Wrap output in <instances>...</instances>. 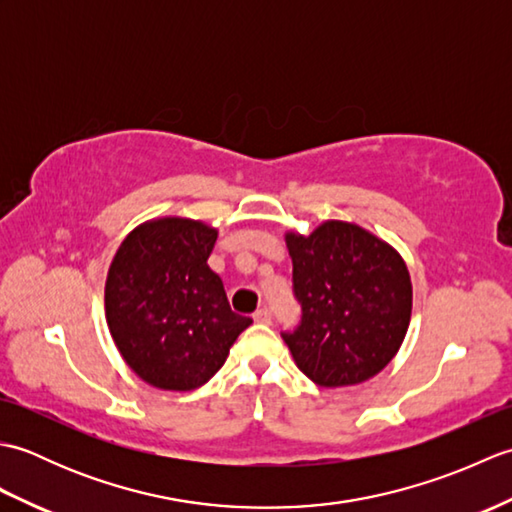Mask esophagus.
Instances as JSON below:
<instances>
[{
	"label": "esophagus",
	"mask_w": 512,
	"mask_h": 512,
	"mask_svg": "<svg viewBox=\"0 0 512 512\" xmlns=\"http://www.w3.org/2000/svg\"><path fill=\"white\" fill-rule=\"evenodd\" d=\"M253 319H255L257 323H273V312H270L268 308H259V310L253 314Z\"/></svg>",
	"instance_id": "1"
}]
</instances>
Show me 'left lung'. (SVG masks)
Wrapping results in <instances>:
<instances>
[{"mask_svg": "<svg viewBox=\"0 0 512 512\" xmlns=\"http://www.w3.org/2000/svg\"><path fill=\"white\" fill-rule=\"evenodd\" d=\"M301 321L281 332L292 358L321 387L358 385L400 350L411 321L407 264L365 228L330 220L286 235Z\"/></svg>", "mask_w": 512, "mask_h": 512, "instance_id": "obj_1", "label": "left lung"}]
</instances>
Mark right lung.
Masks as SVG:
<instances>
[{"label":"right lung","instance_id":"1","mask_svg":"<svg viewBox=\"0 0 512 512\" xmlns=\"http://www.w3.org/2000/svg\"><path fill=\"white\" fill-rule=\"evenodd\" d=\"M215 239L204 222L158 217L134 228L112 259L107 328L134 374L158 389L202 387L253 323L231 310L206 264Z\"/></svg>","mask_w":512,"mask_h":512}]
</instances>
